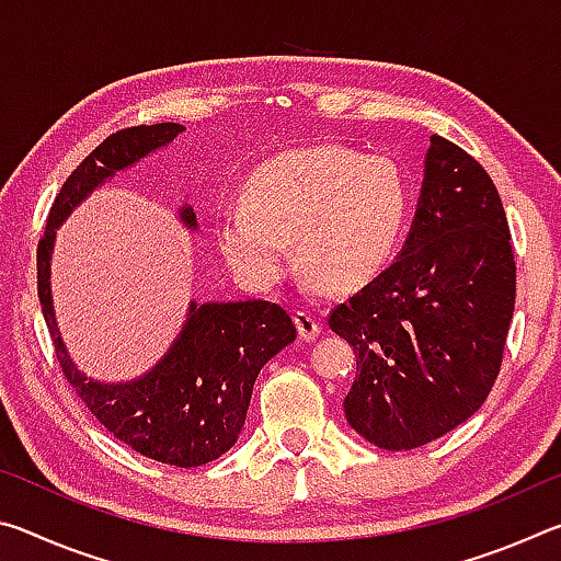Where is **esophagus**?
I'll return each mask as SVG.
<instances>
[{
    "label": "esophagus",
    "instance_id": "obj_1",
    "mask_svg": "<svg viewBox=\"0 0 561 561\" xmlns=\"http://www.w3.org/2000/svg\"><path fill=\"white\" fill-rule=\"evenodd\" d=\"M294 324H297L299 336L304 341H314L321 334V324L317 317L309 314V311H297V314H294Z\"/></svg>",
    "mask_w": 561,
    "mask_h": 561
}]
</instances>
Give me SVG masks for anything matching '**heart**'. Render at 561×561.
Masks as SVG:
<instances>
[{"mask_svg": "<svg viewBox=\"0 0 561 561\" xmlns=\"http://www.w3.org/2000/svg\"><path fill=\"white\" fill-rule=\"evenodd\" d=\"M244 207L215 222L217 250L254 289H270L291 264L329 291L371 282L401 240L411 190L386 156L321 144L294 148L247 178Z\"/></svg>", "mask_w": 561, "mask_h": 561, "instance_id": "b5f03b06", "label": "heart"}]
</instances>
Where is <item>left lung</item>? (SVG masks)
<instances>
[{
	"label": "left lung",
	"instance_id": "left-lung-1",
	"mask_svg": "<svg viewBox=\"0 0 561 561\" xmlns=\"http://www.w3.org/2000/svg\"><path fill=\"white\" fill-rule=\"evenodd\" d=\"M515 311L505 207L478 160L431 136L403 250L329 314L356 351L344 413L360 438L413 450L485 403Z\"/></svg>",
	"mask_w": 561,
	"mask_h": 561
}]
</instances>
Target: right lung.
Returning a JSON list of instances; mask_svg holds the SVG:
<instances>
[{"label":"right lung","mask_w":561,"mask_h":561,"mask_svg":"<svg viewBox=\"0 0 561 561\" xmlns=\"http://www.w3.org/2000/svg\"><path fill=\"white\" fill-rule=\"evenodd\" d=\"M180 123L136 126L108 136L66 178L36 250L39 301L56 358L76 396L113 438L150 460L197 468L213 462L240 435L252 388L262 366L297 339V327L279 304L190 301L187 319L168 354L144 376L123 383L93 381L79 371L59 334L51 299V252L56 230L99 185L173 144ZM187 230H197L193 207L178 210Z\"/></svg>","instance_id":"obj_1"}]
</instances>
